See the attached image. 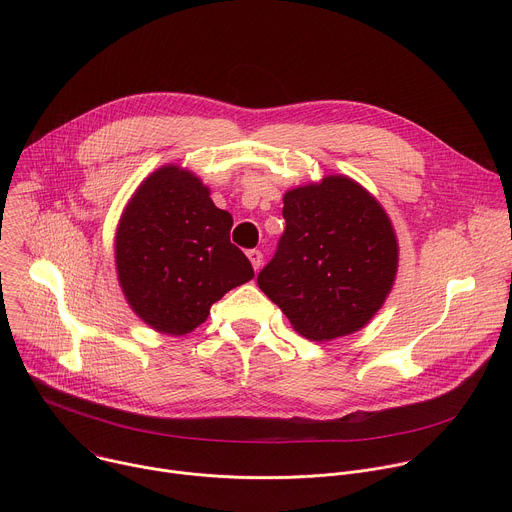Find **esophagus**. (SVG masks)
I'll use <instances>...</instances> for the list:
<instances>
[{"instance_id":"esophagus-1","label":"esophagus","mask_w":512,"mask_h":512,"mask_svg":"<svg viewBox=\"0 0 512 512\" xmlns=\"http://www.w3.org/2000/svg\"><path fill=\"white\" fill-rule=\"evenodd\" d=\"M247 257H249L253 269L259 271V269H261V263H263V253H261L259 249H249V251H247Z\"/></svg>"}]
</instances>
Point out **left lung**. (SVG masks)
Instances as JSON below:
<instances>
[{
    "label": "left lung",
    "mask_w": 512,
    "mask_h": 512,
    "mask_svg": "<svg viewBox=\"0 0 512 512\" xmlns=\"http://www.w3.org/2000/svg\"><path fill=\"white\" fill-rule=\"evenodd\" d=\"M285 231L257 275L296 332L332 340L367 326L395 283L399 245L377 198L346 176L283 196Z\"/></svg>",
    "instance_id": "1"
}]
</instances>
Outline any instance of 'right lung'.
I'll return each mask as SVG.
<instances>
[{
    "label": "right lung",
    "mask_w": 512,
    "mask_h": 512,
    "mask_svg": "<svg viewBox=\"0 0 512 512\" xmlns=\"http://www.w3.org/2000/svg\"><path fill=\"white\" fill-rule=\"evenodd\" d=\"M233 216L192 172L164 166L127 202L115 233L117 277L131 310L158 332L198 328L210 306L253 279L229 239Z\"/></svg>",
    "instance_id": "1"
}]
</instances>
